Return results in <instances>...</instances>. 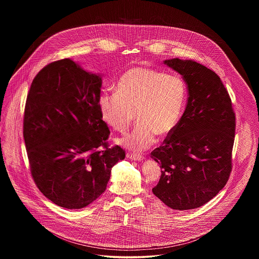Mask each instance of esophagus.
<instances>
[{
  "instance_id": "esophagus-1",
  "label": "esophagus",
  "mask_w": 259,
  "mask_h": 259,
  "mask_svg": "<svg viewBox=\"0 0 259 259\" xmlns=\"http://www.w3.org/2000/svg\"><path fill=\"white\" fill-rule=\"evenodd\" d=\"M128 158L131 159V160L134 161H142L145 159V157L143 155H140V154H133V153H129L128 155Z\"/></svg>"
}]
</instances>
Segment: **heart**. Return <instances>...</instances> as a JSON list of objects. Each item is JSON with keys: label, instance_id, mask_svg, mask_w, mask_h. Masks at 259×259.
<instances>
[{"label": "heart", "instance_id": "1", "mask_svg": "<svg viewBox=\"0 0 259 259\" xmlns=\"http://www.w3.org/2000/svg\"><path fill=\"white\" fill-rule=\"evenodd\" d=\"M185 94L181 76L136 67L120 75L115 93L103 92L99 96V111L103 120L120 133L134 122L136 112L139 122L121 143L131 150L144 151L155 143L157 134L165 137L177 127Z\"/></svg>", "mask_w": 259, "mask_h": 259}]
</instances>
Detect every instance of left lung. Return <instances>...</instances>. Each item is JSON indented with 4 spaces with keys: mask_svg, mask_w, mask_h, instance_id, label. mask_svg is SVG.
Segmentation results:
<instances>
[{
    "mask_svg": "<svg viewBox=\"0 0 259 259\" xmlns=\"http://www.w3.org/2000/svg\"><path fill=\"white\" fill-rule=\"evenodd\" d=\"M164 64L183 76L188 97L177 127L151 152L162 168L152 192L172 209H195L214 197L229 179L235 113L213 71L193 60L172 58Z\"/></svg>",
    "mask_w": 259,
    "mask_h": 259,
    "instance_id": "1",
    "label": "left lung"
}]
</instances>
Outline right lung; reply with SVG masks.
I'll return each instance as SVG.
<instances>
[{"label": "right lung", "mask_w": 259, "mask_h": 259, "mask_svg": "<svg viewBox=\"0 0 259 259\" xmlns=\"http://www.w3.org/2000/svg\"><path fill=\"white\" fill-rule=\"evenodd\" d=\"M101 87V74L68 58L40 70L27 96L23 136L32 177L46 197L65 209H82L100 197L111 168L125 158L122 148L106 142Z\"/></svg>", "instance_id": "right-lung-1"}]
</instances>
